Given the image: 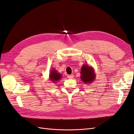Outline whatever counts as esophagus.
I'll list each match as a JSON object with an SVG mask.
<instances>
[{
  "mask_svg": "<svg viewBox=\"0 0 134 134\" xmlns=\"http://www.w3.org/2000/svg\"><path fill=\"white\" fill-rule=\"evenodd\" d=\"M74 77V75H67V77L68 79H72V77Z\"/></svg>",
  "mask_w": 134,
  "mask_h": 134,
  "instance_id": "esophagus-1",
  "label": "esophagus"
}]
</instances>
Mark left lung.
Wrapping results in <instances>:
<instances>
[{
    "label": "left lung",
    "mask_w": 134,
    "mask_h": 134,
    "mask_svg": "<svg viewBox=\"0 0 134 134\" xmlns=\"http://www.w3.org/2000/svg\"><path fill=\"white\" fill-rule=\"evenodd\" d=\"M81 79L85 83H91L95 78L93 69L87 64L83 65L81 68Z\"/></svg>",
    "instance_id": "8db88e82"
}]
</instances>
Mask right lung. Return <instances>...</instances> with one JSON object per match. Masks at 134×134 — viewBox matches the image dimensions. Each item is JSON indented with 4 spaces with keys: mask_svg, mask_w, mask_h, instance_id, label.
Listing matches in <instances>:
<instances>
[{
    "mask_svg": "<svg viewBox=\"0 0 134 134\" xmlns=\"http://www.w3.org/2000/svg\"><path fill=\"white\" fill-rule=\"evenodd\" d=\"M61 77L62 75L58 73L57 71L55 70L51 71L50 74H49V79H50L51 81L54 82H57L61 78Z\"/></svg>",
    "mask_w": 134,
    "mask_h": 134,
    "instance_id": "1",
    "label": "right lung"
}]
</instances>
